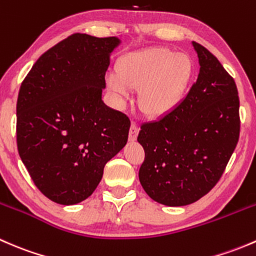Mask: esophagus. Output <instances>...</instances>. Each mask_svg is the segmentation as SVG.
I'll return each instance as SVG.
<instances>
[{
    "label": "esophagus",
    "instance_id": "obj_1",
    "mask_svg": "<svg viewBox=\"0 0 256 256\" xmlns=\"http://www.w3.org/2000/svg\"><path fill=\"white\" fill-rule=\"evenodd\" d=\"M138 125L135 122V121H132L130 131H128V138H130L131 141H135L136 138H138Z\"/></svg>",
    "mask_w": 256,
    "mask_h": 256
}]
</instances>
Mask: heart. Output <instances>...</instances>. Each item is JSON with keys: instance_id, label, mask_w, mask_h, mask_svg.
<instances>
[{"instance_id": "obj_1", "label": "heart", "mask_w": 256, "mask_h": 256, "mask_svg": "<svg viewBox=\"0 0 256 256\" xmlns=\"http://www.w3.org/2000/svg\"><path fill=\"white\" fill-rule=\"evenodd\" d=\"M193 63L186 53L156 47L132 52L118 62V73L106 76V84L116 96L126 99L135 88L140 90V105L158 115L176 106L187 92Z\"/></svg>"}]
</instances>
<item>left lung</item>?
I'll return each mask as SVG.
<instances>
[{"instance_id":"8db88e82","label":"left lung","mask_w":256,"mask_h":256,"mask_svg":"<svg viewBox=\"0 0 256 256\" xmlns=\"http://www.w3.org/2000/svg\"><path fill=\"white\" fill-rule=\"evenodd\" d=\"M200 74L184 99L157 120L141 124L144 150L141 186L154 200L187 206L218 183L239 140V96L234 79L200 43Z\"/></svg>"}]
</instances>
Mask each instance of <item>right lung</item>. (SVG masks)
I'll use <instances>...</instances> for the list:
<instances>
[{
	"instance_id": "obj_1",
	"label": "right lung",
	"mask_w": 256,
	"mask_h": 256,
	"mask_svg": "<svg viewBox=\"0 0 256 256\" xmlns=\"http://www.w3.org/2000/svg\"><path fill=\"white\" fill-rule=\"evenodd\" d=\"M116 37L74 33L38 58L17 99V148L38 190L59 204L92 194L128 142L130 118L102 100Z\"/></svg>"
}]
</instances>
